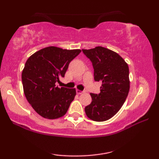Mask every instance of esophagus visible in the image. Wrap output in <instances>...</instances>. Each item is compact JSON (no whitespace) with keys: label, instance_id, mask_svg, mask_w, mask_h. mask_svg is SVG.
<instances>
[{"label":"esophagus","instance_id":"obj_1","mask_svg":"<svg viewBox=\"0 0 159 159\" xmlns=\"http://www.w3.org/2000/svg\"><path fill=\"white\" fill-rule=\"evenodd\" d=\"M76 92H77V93L78 95L82 94V93H83V91H81V90H78V89H77V90H76Z\"/></svg>","mask_w":159,"mask_h":159}]
</instances>
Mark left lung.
Instances as JSON below:
<instances>
[{
	"mask_svg": "<svg viewBox=\"0 0 159 159\" xmlns=\"http://www.w3.org/2000/svg\"><path fill=\"white\" fill-rule=\"evenodd\" d=\"M82 52L92 62L95 81L102 82L101 93H90L92 102L84 108L85 114L93 121H106L119 111L127 98L129 67L118 53L106 48L82 49Z\"/></svg>",
	"mask_w": 159,
	"mask_h": 159,
	"instance_id": "obj_1",
	"label": "left lung"
}]
</instances>
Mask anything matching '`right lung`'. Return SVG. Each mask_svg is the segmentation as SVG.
Wrapping results in <instances>:
<instances>
[{
    "label": "right lung",
    "mask_w": 159,
    "mask_h": 159,
    "mask_svg": "<svg viewBox=\"0 0 159 159\" xmlns=\"http://www.w3.org/2000/svg\"><path fill=\"white\" fill-rule=\"evenodd\" d=\"M81 50L50 46L37 51L25 63L21 74L24 93L34 110L45 119L66 114L76 95L75 88L56 85Z\"/></svg>",
    "instance_id": "obj_1"
}]
</instances>
